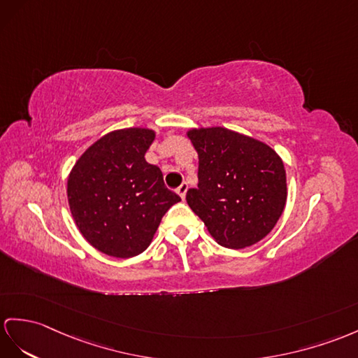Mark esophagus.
I'll list each match as a JSON object with an SVG mask.
<instances>
[{"label": "esophagus", "mask_w": 358, "mask_h": 358, "mask_svg": "<svg viewBox=\"0 0 358 358\" xmlns=\"http://www.w3.org/2000/svg\"><path fill=\"white\" fill-rule=\"evenodd\" d=\"M176 191H178V194L180 196V199L184 200L185 196H187V191H188V184H187V182H184V184H180V187Z\"/></svg>", "instance_id": "obj_1"}]
</instances>
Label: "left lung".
Wrapping results in <instances>:
<instances>
[{
	"instance_id": "1",
	"label": "left lung",
	"mask_w": 358,
	"mask_h": 358,
	"mask_svg": "<svg viewBox=\"0 0 358 358\" xmlns=\"http://www.w3.org/2000/svg\"><path fill=\"white\" fill-rule=\"evenodd\" d=\"M199 155V184L187 203L211 237L228 249H245L275 228L287 202V176L272 147L226 127L187 132Z\"/></svg>"
}]
</instances>
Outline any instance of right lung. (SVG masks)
<instances>
[{
    "mask_svg": "<svg viewBox=\"0 0 358 358\" xmlns=\"http://www.w3.org/2000/svg\"><path fill=\"white\" fill-rule=\"evenodd\" d=\"M155 130H112L86 149L69 171L66 194L74 223L92 248L115 258L141 254L164 214L180 197L144 155Z\"/></svg>",
    "mask_w": 358,
    "mask_h": 358,
    "instance_id": "right-lung-1",
    "label": "right lung"
}]
</instances>
